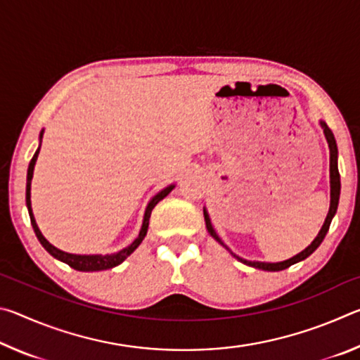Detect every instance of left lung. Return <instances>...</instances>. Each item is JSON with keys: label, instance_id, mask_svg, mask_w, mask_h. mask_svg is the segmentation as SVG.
<instances>
[{"label": "left lung", "instance_id": "8db88e82", "mask_svg": "<svg viewBox=\"0 0 360 360\" xmlns=\"http://www.w3.org/2000/svg\"><path fill=\"white\" fill-rule=\"evenodd\" d=\"M322 130H324V135H326V139H327V144H328V150H330V208H328V212H327V217L324 221V225H322V229L319 230V233L316 238L313 240L311 245H309L307 249H303V251L300 254L294 255L292 259H288V260H283V262H276V264H270V262H252V260H246V259H241L238 257V255L233 254L230 251V249L227 248V245L219 238V235L216 233V230L212 229V224H211V219H210V214L208 211L203 210V214H205V222H206V229H208L210 235L214 238L219 245H222L227 251L233 255L235 259H238L240 262H243L245 265H249V266H254V268H259V270H265V271H281V270H285V268H289L290 265L297 264V262H302L308 257V255H311L316 249L319 248V245L322 243V240L326 238L327 231H328V227H330V222L332 219L335 216V212H337V208H338V200H340V173H338V149H337V141H335L333 138V133L332 130L328 129L326 122H319Z\"/></svg>", "mask_w": 360, "mask_h": 360}]
</instances>
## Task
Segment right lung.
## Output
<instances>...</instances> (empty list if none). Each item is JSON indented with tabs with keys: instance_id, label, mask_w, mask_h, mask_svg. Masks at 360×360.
Returning <instances> with one entry per match:
<instances>
[{
	"instance_id": "right-lung-1",
	"label": "right lung",
	"mask_w": 360,
	"mask_h": 360,
	"mask_svg": "<svg viewBox=\"0 0 360 360\" xmlns=\"http://www.w3.org/2000/svg\"><path fill=\"white\" fill-rule=\"evenodd\" d=\"M42 135H44V130H41L39 133V148L38 150L34 152V155L32 158V162H30L28 165V172H27V208H28V214H30V221H32L33 225V230L36 236H38L39 243L42 245V248L46 249V251L52 255V257H56L60 262H65L66 265H70L71 268H75L77 271H101V270H109V268H114L120 265L122 262H124L129 255L135 251V249L141 245V241L144 240L146 233H148V227H149V219H150V212L152 210L155 208V205L160 202L167 197V195L173 191L174 184L168 186L163 188V191L158 192L154 198L150 200L148 208H146L144 212V219H143V225H141V230H139V235L136 236V240L131 243L130 246H127L124 249H120L119 252H114V254H106V255H101V254H70V252H65V251H60L56 246H52L51 243H49L44 236H42L41 230L38 229V224L34 221V216H33V210H32V179H33V172H34V165H36V160H38V154H39V149H41V141H42Z\"/></svg>"
}]
</instances>
